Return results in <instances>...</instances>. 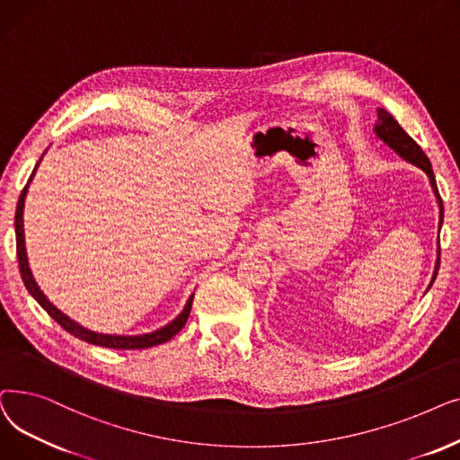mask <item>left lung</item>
<instances>
[{"mask_svg": "<svg viewBox=\"0 0 460 460\" xmlns=\"http://www.w3.org/2000/svg\"><path fill=\"white\" fill-rule=\"evenodd\" d=\"M376 135L391 147L395 149L399 155L402 159H406L408 163L420 166L427 176L430 180V185L434 189V194L436 199H438V204H440V226L444 223V202H442V196L438 192V187H436V180H434V172H432V166H430V161L427 159V155L423 153V149L418 146V142H415L406 130L397 123V119L393 118L387 111H384V108H380L378 111V125H376ZM438 270H440V261L436 264V271H434V277H432V282L436 279V275H438ZM430 282V287H432Z\"/></svg>", "mask_w": 460, "mask_h": 460, "instance_id": "left-lung-1", "label": "left lung"}]
</instances>
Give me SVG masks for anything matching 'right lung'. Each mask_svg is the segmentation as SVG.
I'll list each match as a JSON object with an SVG mask.
<instances>
[{
	"label": "right lung",
	"mask_w": 460,
	"mask_h": 460,
	"mask_svg": "<svg viewBox=\"0 0 460 460\" xmlns=\"http://www.w3.org/2000/svg\"><path fill=\"white\" fill-rule=\"evenodd\" d=\"M39 164V163H37ZM35 173V170H33ZM33 173L30 176L28 183L31 181ZM26 192H28V185L22 189V194L18 199V204H16V215H14V230H16V256H18V268H20V275H22V280H24L28 292L37 299V303L40 305L42 309H45L65 332H69L71 335H75L76 339L80 341H85L90 344H97V346H104V348H114V349H144V348H151V346H157V344H163L166 341H170L173 335H178L185 323H187V318L190 314V305H192V297L187 301L183 313L173 320L172 323L164 325L163 330L155 332V333H147V335H138V337H118V335H101V333H95V332H87L85 327L78 325L76 322H73L71 318L65 316L63 313H59L54 305L47 299V296L42 294L37 287V282L33 280V275L30 271V266H28V256H26V245H24V218H22V211H24V199H26Z\"/></svg>",
	"instance_id": "obj_1"
}]
</instances>
